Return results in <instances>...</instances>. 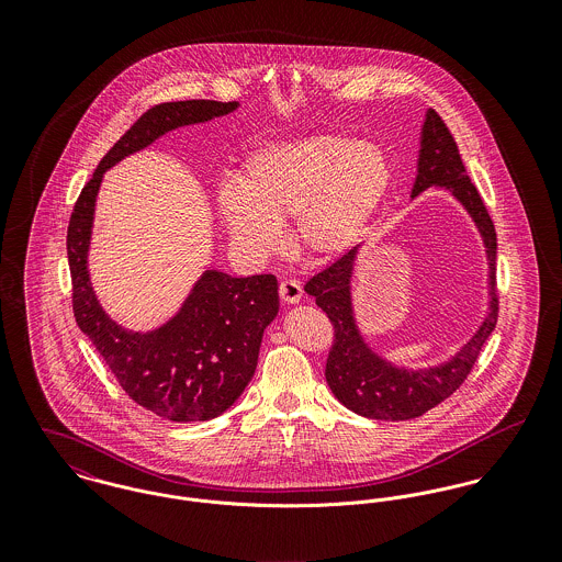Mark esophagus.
<instances>
[{"label":"esophagus","mask_w":562,"mask_h":562,"mask_svg":"<svg viewBox=\"0 0 562 562\" xmlns=\"http://www.w3.org/2000/svg\"><path fill=\"white\" fill-rule=\"evenodd\" d=\"M279 296H281V301H283V303L294 305V303H299V301L303 299V288H301V283H299V281H294V279H285V281H281V283H279Z\"/></svg>","instance_id":"obj_1"}]
</instances>
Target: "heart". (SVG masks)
Instances as JSON below:
<instances>
[{"label": "heart", "mask_w": 562, "mask_h": 562, "mask_svg": "<svg viewBox=\"0 0 562 562\" xmlns=\"http://www.w3.org/2000/svg\"><path fill=\"white\" fill-rule=\"evenodd\" d=\"M390 186L392 164L379 145L316 134L252 151L240 179L218 183L216 207L232 240L252 257L277 248L288 216L303 252L335 257L361 238Z\"/></svg>", "instance_id": "1"}]
</instances>
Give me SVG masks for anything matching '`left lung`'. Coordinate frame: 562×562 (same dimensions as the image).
Returning a JSON list of instances; mask_svg holds the SVG:
<instances>
[{
    "instance_id": "8db88e82",
    "label": "left lung",
    "mask_w": 562,
    "mask_h": 562,
    "mask_svg": "<svg viewBox=\"0 0 562 562\" xmlns=\"http://www.w3.org/2000/svg\"><path fill=\"white\" fill-rule=\"evenodd\" d=\"M430 186L448 188L472 214L481 229L488 257L491 301L488 314L476 335L448 363L430 370H402L376 357L357 330L350 305V277L359 246L337 257L318 274H314L305 292L316 299L318 307L333 324V346L326 357V383L335 398L350 411L372 419H413L450 398L470 376L482 346L497 324L495 294V255L497 238L493 221L486 212L479 188L468 177L457 140L443 119L428 110L422 130V151L413 196Z\"/></svg>"
}]
</instances>
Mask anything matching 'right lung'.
I'll return each instance as SVG.
<instances>
[{"label":"right lung","instance_id":"obj_1","mask_svg":"<svg viewBox=\"0 0 562 562\" xmlns=\"http://www.w3.org/2000/svg\"><path fill=\"white\" fill-rule=\"evenodd\" d=\"M236 101H170L147 110L101 158L81 188L67 232L74 314L105 366L140 406L170 422H205L240 398L255 374L263 328L279 312L274 274L232 277L207 270L181 312L151 333H132L110 321L94 299L86 255L94 199L103 172L145 149L161 134L229 114Z\"/></svg>","mask_w":562,"mask_h":562}]
</instances>
